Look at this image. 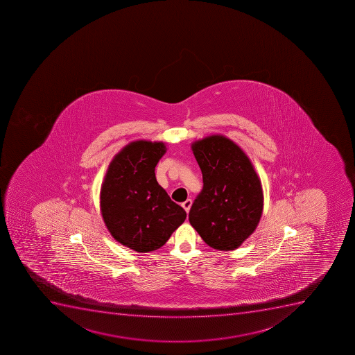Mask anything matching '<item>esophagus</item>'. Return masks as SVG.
Returning <instances> with one entry per match:
<instances>
[{"label":"esophagus","mask_w":355,"mask_h":355,"mask_svg":"<svg viewBox=\"0 0 355 355\" xmlns=\"http://www.w3.org/2000/svg\"><path fill=\"white\" fill-rule=\"evenodd\" d=\"M192 202L190 199H187L186 202H182V207L187 213H189L190 207H191Z\"/></svg>","instance_id":"1"}]
</instances>
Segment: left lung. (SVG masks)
Returning a JSON list of instances; mask_svg holds the SVG:
<instances>
[{"label":"left lung","instance_id":"1","mask_svg":"<svg viewBox=\"0 0 355 355\" xmlns=\"http://www.w3.org/2000/svg\"><path fill=\"white\" fill-rule=\"evenodd\" d=\"M191 149L204 186L190 209V223L213 249H237L261 218V181L249 157L225 136L198 139Z\"/></svg>","mask_w":355,"mask_h":355}]
</instances>
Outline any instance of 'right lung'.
Instances as JSON below:
<instances>
[{
  "label": "right lung",
  "instance_id": "add662e5",
  "mask_svg": "<svg viewBox=\"0 0 355 355\" xmlns=\"http://www.w3.org/2000/svg\"><path fill=\"white\" fill-rule=\"evenodd\" d=\"M165 143L139 139L116 153L101 188V212L113 239L136 252L162 248L187 213L158 184L155 168Z\"/></svg>",
  "mask_w": 355,
  "mask_h": 355
}]
</instances>
